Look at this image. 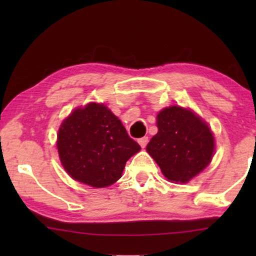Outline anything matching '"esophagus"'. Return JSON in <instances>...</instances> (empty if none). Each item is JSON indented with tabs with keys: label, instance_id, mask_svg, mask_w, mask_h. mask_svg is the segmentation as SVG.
I'll use <instances>...</instances> for the list:
<instances>
[{
	"label": "esophagus",
	"instance_id": "34e87169",
	"mask_svg": "<svg viewBox=\"0 0 256 256\" xmlns=\"http://www.w3.org/2000/svg\"><path fill=\"white\" fill-rule=\"evenodd\" d=\"M148 141H149V138H146V136H144V138H138V144L142 146V148H144V146L148 144Z\"/></svg>",
	"mask_w": 256,
	"mask_h": 256
}]
</instances>
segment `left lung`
<instances>
[{"label": "left lung", "instance_id": "obj_1", "mask_svg": "<svg viewBox=\"0 0 256 256\" xmlns=\"http://www.w3.org/2000/svg\"><path fill=\"white\" fill-rule=\"evenodd\" d=\"M157 128L146 152L169 180L188 183L211 162L214 138L208 124L192 110L164 108L157 115Z\"/></svg>", "mask_w": 256, "mask_h": 256}]
</instances>
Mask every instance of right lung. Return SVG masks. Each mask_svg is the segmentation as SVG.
Returning <instances> with one entry per match:
<instances>
[{
    "label": "right lung",
    "mask_w": 256,
    "mask_h": 256,
    "mask_svg": "<svg viewBox=\"0 0 256 256\" xmlns=\"http://www.w3.org/2000/svg\"><path fill=\"white\" fill-rule=\"evenodd\" d=\"M59 158L70 176L93 188L120 180L126 162L141 150L121 121L104 104L76 108L57 136Z\"/></svg>",
    "instance_id": "right-lung-1"
}]
</instances>
